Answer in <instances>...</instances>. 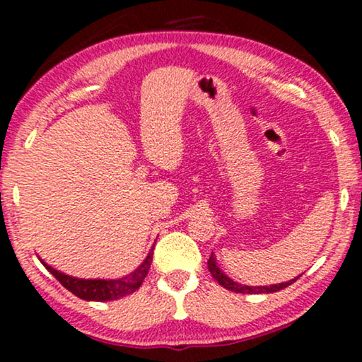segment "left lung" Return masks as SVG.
<instances>
[{"label":"left lung","instance_id":"1","mask_svg":"<svg viewBox=\"0 0 362 362\" xmlns=\"http://www.w3.org/2000/svg\"><path fill=\"white\" fill-rule=\"evenodd\" d=\"M207 269H209V272L212 274V276L219 281L221 286H224V288L230 290V291H235V293H275V291L279 290H284L286 288V286L293 284V281H296V279L290 280V281H284V284H276V285H269V286H250V285H242V284H237V281H234L232 279H229L224 272H222L219 269V265H217L216 262V257L214 254H211L209 260H207Z\"/></svg>","mask_w":362,"mask_h":362}]
</instances>
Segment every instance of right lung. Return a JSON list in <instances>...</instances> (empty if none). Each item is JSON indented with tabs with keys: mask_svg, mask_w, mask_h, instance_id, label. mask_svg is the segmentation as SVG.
I'll return each instance as SVG.
<instances>
[{
	"mask_svg": "<svg viewBox=\"0 0 362 362\" xmlns=\"http://www.w3.org/2000/svg\"><path fill=\"white\" fill-rule=\"evenodd\" d=\"M153 260V249L150 254L146 255V259L143 260V264L138 267L136 270H133L130 275L122 276V279L117 280H86V279H77V276L66 275L64 272H59L52 269L51 265H47L46 262H42V265L51 272V274L56 276V279L61 281L62 286H66L69 291H72L74 295L78 296V298L87 300V301H110V300H118L122 296L132 295L133 291L140 288L143 280L148 275V270H150Z\"/></svg>",
	"mask_w": 362,
	"mask_h": 362,
	"instance_id": "add662e5",
	"label": "right lung"
}]
</instances>
